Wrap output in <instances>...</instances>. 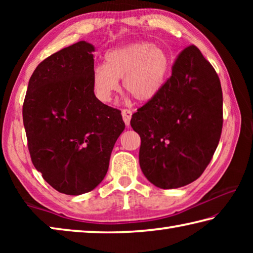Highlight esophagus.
Here are the masks:
<instances>
[{
	"label": "esophagus",
	"mask_w": 253,
	"mask_h": 253,
	"mask_svg": "<svg viewBox=\"0 0 253 253\" xmlns=\"http://www.w3.org/2000/svg\"><path fill=\"white\" fill-rule=\"evenodd\" d=\"M131 111L129 109H123L122 110V116L124 119V123L126 124L127 126H129L130 124V119H131Z\"/></svg>",
	"instance_id": "obj_1"
}]
</instances>
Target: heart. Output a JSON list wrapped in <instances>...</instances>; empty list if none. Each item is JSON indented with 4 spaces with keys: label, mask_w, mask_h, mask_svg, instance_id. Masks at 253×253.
<instances>
[{
    "label": "heart",
    "mask_w": 253,
    "mask_h": 253,
    "mask_svg": "<svg viewBox=\"0 0 253 253\" xmlns=\"http://www.w3.org/2000/svg\"><path fill=\"white\" fill-rule=\"evenodd\" d=\"M170 58L166 51L151 42H138L108 51L105 65L92 70V87L102 102L113 100L123 79L125 91L139 102L154 99L165 84Z\"/></svg>",
    "instance_id": "obj_1"
}]
</instances>
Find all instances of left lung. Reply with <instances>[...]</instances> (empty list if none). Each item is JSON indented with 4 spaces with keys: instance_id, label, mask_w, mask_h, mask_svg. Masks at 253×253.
Returning a JSON list of instances; mask_svg holds the SVG:
<instances>
[{
    "instance_id": "8db88e82",
    "label": "left lung",
    "mask_w": 253,
    "mask_h": 253,
    "mask_svg": "<svg viewBox=\"0 0 253 253\" xmlns=\"http://www.w3.org/2000/svg\"><path fill=\"white\" fill-rule=\"evenodd\" d=\"M220 79L195 45L179 53L160 93L130 125L142 139L139 165L149 182L169 190L199 178L219 144L223 124Z\"/></svg>"
}]
</instances>
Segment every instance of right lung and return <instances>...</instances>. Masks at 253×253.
Returning <instances> with one entry per match:
<instances>
[{"label": "right lung", "instance_id": "1", "mask_svg": "<svg viewBox=\"0 0 253 253\" xmlns=\"http://www.w3.org/2000/svg\"><path fill=\"white\" fill-rule=\"evenodd\" d=\"M93 51L91 43L79 41L44 59L29 80L23 104L34 168L67 195L99 185L125 129L121 110L102 104L93 92Z\"/></svg>", "mask_w": 253, "mask_h": 253}]
</instances>
